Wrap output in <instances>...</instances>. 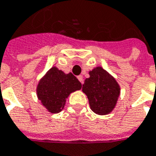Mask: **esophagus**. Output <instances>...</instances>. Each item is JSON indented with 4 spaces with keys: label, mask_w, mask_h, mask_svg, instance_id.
<instances>
[{
    "label": "esophagus",
    "mask_w": 156,
    "mask_h": 156,
    "mask_svg": "<svg viewBox=\"0 0 156 156\" xmlns=\"http://www.w3.org/2000/svg\"><path fill=\"white\" fill-rule=\"evenodd\" d=\"M78 79L80 81V83H83V76L82 75H79V76H78Z\"/></svg>",
    "instance_id": "obj_1"
}]
</instances>
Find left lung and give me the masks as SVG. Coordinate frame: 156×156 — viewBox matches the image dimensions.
Wrapping results in <instances>:
<instances>
[{
    "mask_svg": "<svg viewBox=\"0 0 156 156\" xmlns=\"http://www.w3.org/2000/svg\"><path fill=\"white\" fill-rule=\"evenodd\" d=\"M82 90L85 94L90 108L98 115H107L113 111L120 95V86L115 78L97 67L89 73Z\"/></svg>",
    "mask_w": 156,
    "mask_h": 156,
    "instance_id": "1",
    "label": "left lung"
}]
</instances>
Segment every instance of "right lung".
I'll return each mask as SVG.
<instances>
[{
  "instance_id": "obj_1",
  "label": "right lung",
  "mask_w": 156,
  "mask_h": 156,
  "mask_svg": "<svg viewBox=\"0 0 156 156\" xmlns=\"http://www.w3.org/2000/svg\"><path fill=\"white\" fill-rule=\"evenodd\" d=\"M82 84L73 73H65L53 67L41 78L37 85L38 99L51 113H58L64 108L67 98Z\"/></svg>"
}]
</instances>
